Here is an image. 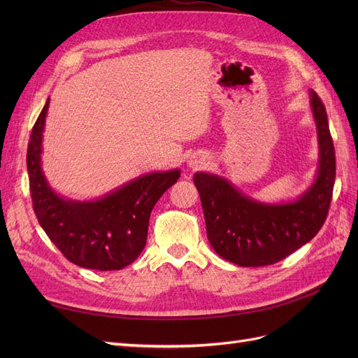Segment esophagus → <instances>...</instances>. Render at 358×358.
Here are the masks:
<instances>
[{
    "label": "esophagus",
    "instance_id": "esophagus-1",
    "mask_svg": "<svg viewBox=\"0 0 358 358\" xmlns=\"http://www.w3.org/2000/svg\"><path fill=\"white\" fill-rule=\"evenodd\" d=\"M203 164H204V159H201V158H192V159H189V167H192V169H199Z\"/></svg>",
    "mask_w": 358,
    "mask_h": 358
}]
</instances>
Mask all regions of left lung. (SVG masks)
I'll return each instance as SVG.
<instances>
[{
	"instance_id": "left-lung-1",
	"label": "left lung",
	"mask_w": 358,
	"mask_h": 358,
	"mask_svg": "<svg viewBox=\"0 0 358 358\" xmlns=\"http://www.w3.org/2000/svg\"><path fill=\"white\" fill-rule=\"evenodd\" d=\"M310 107L317 124V179L296 201L266 204L252 200L210 173H196L206 231L215 252L242 267L275 264L317 236L327 218L336 178V155L327 112L315 91Z\"/></svg>"
}]
</instances>
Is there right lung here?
<instances>
[{"label":"right lung","mask_w":358,"mask_h":358,"mask_svg":"<svg viewBox=\"0 0 358 358\" xmlns=\"http://www.w3.org/2000/svg\"><path fill=\"white\" fill-rule=\"evenodd\" d=\"M49 99L32 127L27 152L29 191L37 220L69 262L92 270H121L143 251L155 203L180 171L140 176L95 201L59 197L41 170V140Z\"/></svg>","instance_id":"obj_1"}]
</instances>
